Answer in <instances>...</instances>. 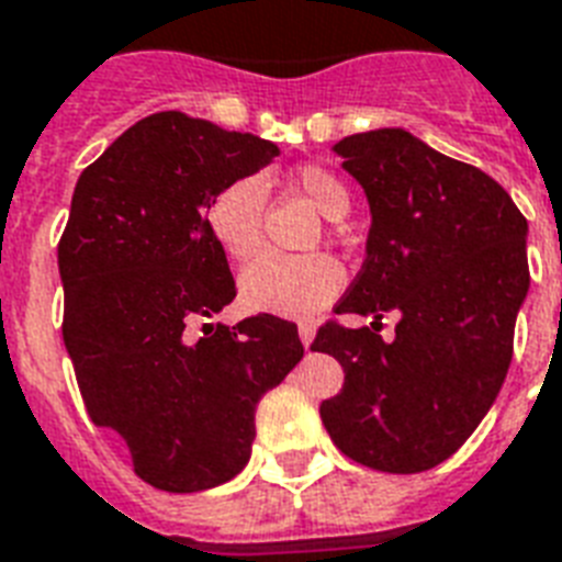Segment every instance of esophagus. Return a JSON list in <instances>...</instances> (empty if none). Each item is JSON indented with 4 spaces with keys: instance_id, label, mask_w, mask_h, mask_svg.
Segmentation results:
<instances>
[{
    "instance_id": "34e87169",
    "label": "esophagus",
    "mask_w": 562,
    "mask_h": 562,
    "mask_svg": "<svg viewBox=\"0 0 562 562\" xmlns=\"http://www.w3.org/2000/svg\"><path fill=\"white\" fill-rule=\"evenodd\" d=\"M300 341H303V347H312V341H315V326L312 324H300Z\"/></svg>"
}]
</instances>
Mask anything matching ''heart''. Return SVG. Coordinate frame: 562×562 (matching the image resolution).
<instances>
[{
	"instance_id": "1",
	"label": "heart",
	"mask_w": 562,
	"mask_h": 562,
	"mask_svg": "<svg viewBox=\"0 0 562 562\" xmlns=\"http://www.w3.org/2000/svg\"><path fill=\"white\" fill-rule=\"evenodd\" d=\"M324 218L338 221L350 210V189L321 166H303L291 178ZM265 183L259 178H236L221 187L206 203V229L229 259L245 262L262 245ZM344 273L329 256L265 254L241 273L238 291L250 312L280 317H308L321 312L341 291Z\"/></svg>"
}]
</instances>
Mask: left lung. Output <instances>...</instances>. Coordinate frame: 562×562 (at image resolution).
I'll list each match as a JSON object with an SVG mask.
<instances>
[{
    "instance_id": "1",
    "label": "left lung",
    "mask_w": 562,
    "mask_h": 562,
    "mask_svg": "<svg viewBox=\"0 0 562 562\" xmlns=\"http://www.w3.org/2000/svg\"><path fill=\"white\" fill-rule=\"evenodd\" d=\"M333 151L370 203L364 265L335 312L373 324L317 329L312 350L344 368L321 419L352 461L426 472L461 449L502 391L531 285L528 221L490 175L402 127ZM384 311L401 312L393 342L378 335Z\"/></svg>"
}]
</instances>
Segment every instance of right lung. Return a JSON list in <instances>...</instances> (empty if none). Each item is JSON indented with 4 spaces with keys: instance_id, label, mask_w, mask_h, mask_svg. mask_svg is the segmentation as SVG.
I'll use <instances>...</instances> for the list:
<instances>
[{
    "instance_id": "1",
    "label": "right lung",
    "mask_w": 562,
    "mask_h": 562,
    "mask_svg": "<svg viewBox=\"0 0 562 562\" xmlns=\"http://www.w3.org/2000/svg\"><path fill=\"white\" fill-rule=\"evenodd\" d=\"M273 157L268 139L169 110L127 127L75 183L57 245L66 352L92 423L166 493L245 470L256 405L303 359L297 324L282 317L203 324L236 297L206 203Z\"/></svg>"
}]
</instances>
